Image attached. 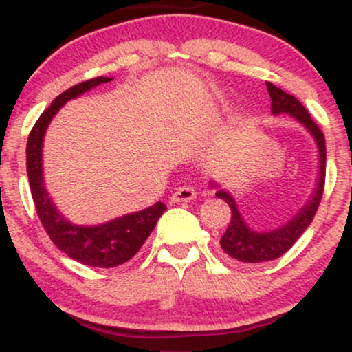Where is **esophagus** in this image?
Here are the masks:
<instances>
[{"label":"esophagus","instance_id":"1","mask_svg":"<svg viewBox=\"0 0 352 352\" xmlns=\"http://www.w3.org/2000/svg\"><path fill=\"white\" fill-rule=\"evenodd\" d=\"M197 197L195 188L190 187V185H184V187H179L173 192L172 201L173 204H179V201H190Z\"/></svg>","mask_w":352,"mask_h":352}]
</instances>
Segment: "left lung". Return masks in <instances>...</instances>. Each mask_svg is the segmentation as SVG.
Masks as SVG:
<instances>
[{
	"label": "left lung",
	"instance_id": "left-lung-1",
	"mask_svg": "<svg viewBox=\"0 0 352 352\" xmlns=\"http://www.w3.org/2000/svg\"><path fill=\"white\" fill-rule=\"evenodd\" d=\"M268 87L270 98H272V112L273 114H289L298 122L305 125L309 131V134L314 137L318 144L319 151V179L318 185L314 188V193L311 199L306 201L293 220L288 223L283 225L278 230H272V232H256L252 230L245 223L243 217L238 212L235 200L225 190H218L217 197L218 199L225 200L228 204L230 210H232V220H230L227 232L221 236L220 246L225 253L228 254L232 260L240 261V263H265V261H272L280 258L281 254L288 252L292 246L296 243L305 230L309 227L313 221L314 215H316L319 204H321L322 192H324V177H326V142L324 134L318 124L311 119L309 112L306 111L305 106L298 100L294 96L288 94L283 89L276 87L272 82H266ZM215 187V185H213Z\"/></svg>",
	"mask_w": 352,
	"mask_h": 352
}]
</instances>
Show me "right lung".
<instances>
[{
  "mask_svg": "<svg viewBox=\"0 0 352 352\" xmlns=\"http://www.w3.org/2000/svg\"><path fill=\"white\" fill-rule=\"evenodd\" d=\"M109 80H112V78L100 76L76 84L59 94L31 129L26 145V170L31 195L44 230L60 252L79 263L96 268H114L131 260L155 228L157 220L167 210L162 201H157L152 207L119 217L107 223L80 227L72 225L60 215L52 204L50 193L46 192L43 180V140L51 119L67 100Z\"/></svg>",
  "mask_w": 352,
  "mask_h": 352,
  "instance_id": "obj_1",
  "label": "right lung"
}]
</instances>
